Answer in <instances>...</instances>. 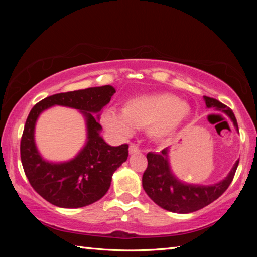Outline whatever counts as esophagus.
I'll use <instances>...</instances> for the list:
<instances>
[{"label": "esophagus", "instance_id": "34e87169", "mask_svg": "<svg viewBox=\"0 0 257 257\" xmlns=\"http://www.w3.org/2000/svg\"><path fill=\"white\" fill-rule=\"evenodd\" d=\"M137 152H140V148L138 147V145L132 144V145L129 146V154H130V155L137 154Z\"/></svg>", "mask_w": 257, "mask_h": 257}]
</instances>
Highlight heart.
<instances>
[{
	"label": "heart",
	"instance_id": "heart-1",
	"mask_svg": "<svg viewBox=\"0 0 257 257\" xmlns=\"http://www.w3.org/2000/svg\"><path fill=\"white\" fill-rule=\"evenodd\" d=\"M190 117L187 102L171 94L143 95L123 103L122 112L108 110L103 114L106 127L120 136H128L133 128H148L156 140H168L176 135Z\"/></svg>",
	"mask_w": 257,
	"mask_h": 257
}]
</instances>
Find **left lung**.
I'll return each mask as SVG.
<instances>
[{"mask_svg":"<svg viewBox=\"0 0 257 257\" xmlns=\"http://www.w3.org/2000/svg\"><path fill=\"white\" fill-rule=\"evenodd\" d=\"M207 108L225 112L238 130L236 118L231 108L214 98L204 96ZM168 148L159 154L149 152L147 155L148 167L143 176V187L149 198L162 209L174 213H191L203 209L213 201L219 199L230 187L235 176L239 160L235 162L228 176L223 181L213 185H193L181 182L172 173L168 160Z\"/></svg>","mask_w":257,"mask_h":257,"instance_id":"8db88e82","label":"left lung"}]
</instances>
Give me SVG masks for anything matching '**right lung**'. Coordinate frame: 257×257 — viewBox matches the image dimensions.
Segmentation results:
<instances>
[{"label": "right lung", "instance_id": "right-lung-1", "mask_svg": "<svg viewBox=\"0 0 257 257\" xmlns=\"http://www.w3.org/2000/svg\"><path fill=\"white\" fill-rule=\"evenodd\" d=\"M116 92L112 86L61 92L48 96L32 108L21 139V160L25 176L36 192L50 203L73 209L100 200L110 187L113 172L127 160L128 145L111 147L99 133L101 125L92 113H98ZM59 104L78 108L87 124V144L73 161L63 164L45 162L38 154L34 129L39 113Z\"/></svg>", "mask_w": 257, "mask_h": 257}]
</instances>
